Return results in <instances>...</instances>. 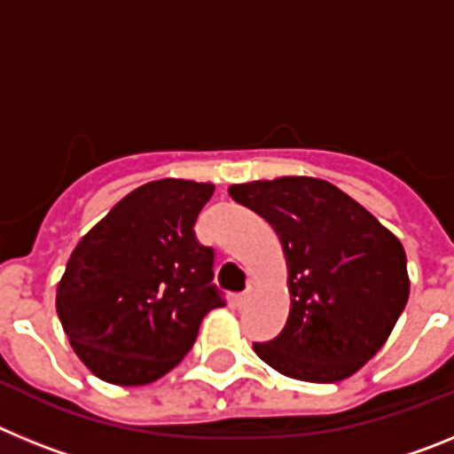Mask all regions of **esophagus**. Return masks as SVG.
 Here are the masks:
<instances>
[{
  "mask_svg": "<svg viewBox=\"0 0 454 454\" xmlns=\"http://www.w3.org/2000/svg\"><path fill=\"white\" fill-rule=\"evenodd\" d=\"M256 291V284L254 282H247V288L239 295V304H247L252 300V295H254Z\"/></svg>",
  "mask_w": 454,
  "mask_h": 454,
  "instance_id": "34e87169",
  "label": "esophagus"
}]
</instances>
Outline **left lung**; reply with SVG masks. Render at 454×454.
Instances as JSON below:
<instances>
[{
	"label": "left lung",
	"instance_id": "obj_1",
	"mask_svg": "<svg viewBox=\"0 0 454 454\" xmlns=\"http://www.w3.org/2000/svg\"><path fill=\"white\" fill-rule=\"evenodd\" d=\"M230 195L270 224L288 263V320L254 352L304 382L350 377L387 343L407 304L403 243L323 179L236 184Z\"/></svg>",
	"mask_w": 454,
	"mask_h": 454
}]
</instances>
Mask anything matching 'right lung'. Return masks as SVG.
Masks as SVG:
<instances>
[{"mask_svg":"<svg viewBox=\"0 0 454 454\" xmlns=\"http://www.w3.org/2000/svg\"><path fill=\"white\" fill-rule=\"evenodd\" d=\"M211 195V184L186 179L143 184L77 243L56 311L92 375L154 382L191 350L204 316L224 307L214 250L192 230Z\"/></svg>","mask_w":454,"mask_h":454,"instance_id":"obj_1","label":"right lung"}]
</instances>
